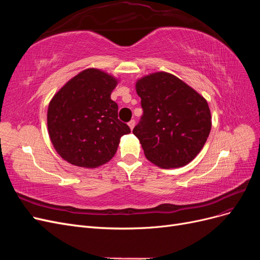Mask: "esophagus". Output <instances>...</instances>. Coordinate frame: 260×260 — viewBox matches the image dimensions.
<instances>
[{"label": "esophagus", "instance_id": "esophagus-1", "mask_svg": "<svg viewBox=\"0 0 260 260\" xmlns=\"http://www.w3.org/2000/svg\"><path fill=\"white\" fill-rule=\"evenodd\" d=\"M128 124H129V127H130V129L132 130L133 128H135V125H136V121H135V120H130V121L128 122Z\"/></svg>", "mask_w": 260, "mask_h": 260}]
</instances>
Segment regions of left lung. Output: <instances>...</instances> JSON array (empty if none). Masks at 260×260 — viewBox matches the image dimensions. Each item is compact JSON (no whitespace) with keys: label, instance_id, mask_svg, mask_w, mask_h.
<instances>
[{"label":"left lung","instance_id":"left-lung-1","mask_svg":"<svg viewBox=\"0 0 260 260\" xmlns=\"http://www.w3.org/2000/svg\"><path fill=\"white\" fill-rule=\"evenodd\" d=\"M136 89L143 115L133 129L145 157L161 168L193 160L207 141L211 116L206 100L176 76L155 73Z\"/></svg>","mask_w":260,"mask_h":260}]
</instances>
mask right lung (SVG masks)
Returning a JSON list of instances; mask_svg holds the SVG:
<instances>
[{"label": "right lung", "instance_id": "obj_1", "mask_svg": "<svg viewBox=\"0 0 260 260\" xmlns=\"http://www.w3.org/2000/svg\"><path fill=\"white\" fill-rule=\"evenodd\" d=\"M116 85L111 75L89 68L53 96L48 129L61 158L85 168L102 166L113 158L120 138L131 132L118 119V105L111 99Z\"/></svg>", "mask_w": 260, "mask_h": 260}]
</instances>
